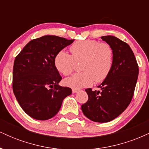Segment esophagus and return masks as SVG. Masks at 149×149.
Returning a JSON list of instances; mask_svg holds the SVG:
<instances>
[{
	"label": "esophagus",
	"mask_w": 149,
	"mask_h": 149,
	"mask_svg": "<svg viewBox=\"0 0 149 149\" xmlns=\"http://www.w3.org/2000/svg\"><path fill=\"white\" fill-rule=\"evenodd\" d=\"M80 91V90L79 89H72V92H73V93H77V92H78Z\"/></svg>",
	"instance_id": "obj_1"
}]
</instances>
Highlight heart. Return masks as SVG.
<instances>
[{
	"mask_svg": "<svg viewBox=\"0 0 149 149\" xmlns=\"http://www.w3.org/2000/svg\"><path fill=\"white\" fill-rule=\"evenodd\" d=\"M71 55L61 50L54 57V66L59 73L69 76L76 63L80 64L83 72L76 73L64 80L66 86L74 89L84 88L103 81L109 76L113 62V51L109 44L100 43L95 40H79L70 47Z\"/></svg>",
	"mask_w": 149,
	"mask_h": 149,
	"instance_id": "obj_1",
	"label": "heart"
}]
</instances>
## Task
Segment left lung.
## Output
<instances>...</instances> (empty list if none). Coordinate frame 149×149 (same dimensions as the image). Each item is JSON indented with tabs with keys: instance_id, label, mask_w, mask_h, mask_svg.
Segmentation results:
<instances>
[{
	"instance_id": "1",
	"label": "left lung",
	"mask_w": 149,
	"mask_h": 149,
	"mask_svg": "<svg viewBox=\"0 0 149 149\" xmlns=\"http://www.w3.org/2000/svg\"><path fill=\"white\" fill-rule=\"evenodd\" d=\"M101 38L112 47L113 62L109 76L99 85L101 90H85L88 100L81 106L83 114L94 122L107 123L127 109L134 95L139 67L127 43L112 36Z\"/></svg>"
}]
</instances>
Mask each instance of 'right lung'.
<instances>
[{"instance_id":"1","label":"right lung","mask_w":149,"mask_h":149,"mask_svg":"<svg viewBox=\"0 0 149 149\" xmlns=\"http://www.w3.org/2000/svg\"><path fill=\"white\" fill-rule=\"evenodd\" d=\"M74 40L44 36L29 42L15 58L13 88L20 107L34 119L45 120L59 111L72 90L61 87L54 57Z\"/></svg>"}]
</instances>
